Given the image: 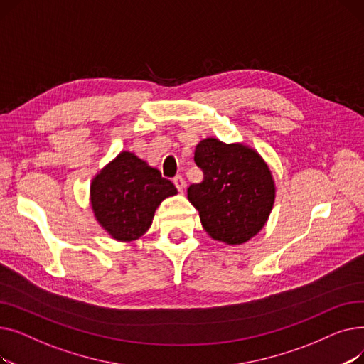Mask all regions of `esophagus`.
<instances>
[{"label":"esophagus","mask_w":364,"mask_h":364,"mask_svg":"<svg viewBox=\"0 0 364 364\" xmlns=\"http://www.w3.org/2000/svg\"><path fill=\"white\" fill-rule=\"evenodd\" d=\"M174 184H176L178 192H183L184 187H186V181H184V178H183L181 176H177V177L174 178Z\"/></svg>","instance_id":"esophagus-1"}]
</instances>
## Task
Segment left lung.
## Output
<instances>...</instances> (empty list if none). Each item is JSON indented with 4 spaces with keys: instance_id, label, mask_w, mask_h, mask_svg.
I'll return each mask as SVG.
<instances>
[{
    "instance_id": "obj_1",
    "label": "left lung",
    "mask_w": 364,
    "mask_h": 364,
    "mask_svg": "<svg viewBox=\"0 0 364 364\" xmlns=\"http://www.w3.org/2000/svg\"><path fill=\"white\" fill-rule=\"evenodd\" d=\"M203 180L187 188L206 233L227 245L254 237L269 220L276 187L258 151L240 143L205 139L195 150Z\"/></svg>"
}]
</instances>
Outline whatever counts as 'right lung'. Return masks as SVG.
<instances>
[{
    "label": "right lung",
    "mask_w": 364,
    "mask_h": 364,
    "mask_svg": "<svg viewBox=\"0 0 364 364\" xmlns=\"http://www.w3.org/2000/svg\"><path fill=\"white\" fill-rule=\"evenodd\" d=\"M177 188L131 151H121L91 181L90 199L95 220L119 242L143 236L156 208Z\"/></svg>",
    "instance_id": "1"
}]
</instances>
